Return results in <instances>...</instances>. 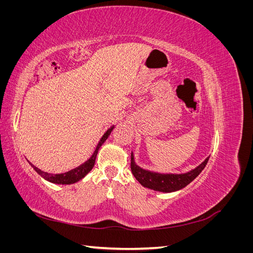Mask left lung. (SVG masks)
Listing matches in <instances>:
<instances>
[{"mask_svg": "<svg viewBox=\"0 0 253 253\" xmlns=\"http://www.w3.org/2000/svg\"><path fill=\"white\" fill-rule=\"evenodd\" d=\"M209 157H207L204 162L197 166L195 169L191 170L187 173L181 174H172V173H157L144 170L139 166L135 164L134 155H131V170L135 178L138 180L141 185L145 188L152 189L159 192L170 193L178 191L182 188L188 186L191 181H193L200 173L204 170L207 163H208Z\"/></svg>", "mask_w": 253, "mask_h": 253, "instance_id": "8db88e82", "label": "left lung"}]
</instances>
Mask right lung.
Segmentation results:
<instances>
[{
	"label": "right lung",
	"instance_id": "add662e5",
	"mask_svg": "<svg viewBox=\"0 0 253 253\" xmlns=\"http://www.w3.org/2000/svg\"><path fill=\"white\" fill-rule=\"evenodd\" d=\"M114 128V126L112 127H110L108 131H106L104 133V135L101 137L100 141L98 142L97 147H96V150L95 152L93 153V155L90 156L89 159H87L85 163L82 164L81 166L75 168V169L68 171V172H65V173H61V174H50V173H47V172H44L40 169H38L37 167H35L33 164L32 167L35 169V171L41 175L42 177L44 179H46L52 183H58V185H71V183H75L79 181L80 179H82L84 176H85L91 169H93V167L95 165V160H96V157H97V154H98V151L99 149L101 148V145L103 144V142L108 139V137L110 136L111 132L113 131Z\"/></svg>",
	"mask_w": 253,
	"mask_h": 253
}]
</instances>
